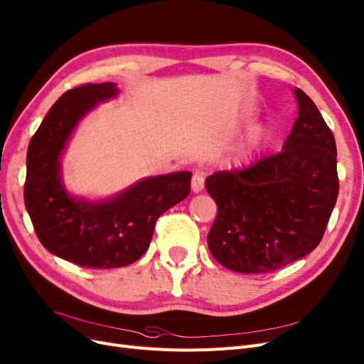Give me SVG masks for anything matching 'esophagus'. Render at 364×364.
<instances>
[{
  "label": "esophagus",
  "instance_id": "34e87169",
  "mask_svg": "<svg viewBox=\"0 0 364 364\" xmlns=\"http://www.w3.org/2000/svg\"><path fill=\"white\" fill-rule=\"evenodd\" d=\"M203 186H205V176H203V171L196 170L191 179V190L194 193H200L203 190Z\"/></svg>",
  "mask_w": 364,
  "mask_h": 364
}]
</instances>
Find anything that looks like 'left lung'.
<instances>
[{"label":"left lung","instance_id":"obj_1","mask_svg":"<svg viewBox=\"0 0 364 364\" xmlns=\"http://www.w3.org/2000/svg\"><path fill=\"white\" fill-rule=\"evenodd\" d=\"M294 94L299 116L279 154L206 179L218 206L208 246L232 272L267 273L308 255L336 205V141L314 101Z\"/></svg>","mask_w":364,"mask_h":364}]
</instances>
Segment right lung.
<instances>
[{
	"label": "right lung",
	"instance_id": "right-lung-1",
	"mask_svg": "<svg viewBox=\"0 0 364 364\" xmlns=\"http://www.w3.org/2000/svg\"><path fill=\"white\" fill-rule=\"evenodd\" d=\"M116 95L112 82L86 83L64 92L28 146L23 197L36 235L50 254L80 267L134 263L149 248L158 218L191 191V173L176 171L141 179L105 201L67 193L61 155L68 139L86 113Z\"/></svg>",
	"mask_w": 364,
	"mask_h": 364
}]
</instances>
